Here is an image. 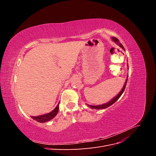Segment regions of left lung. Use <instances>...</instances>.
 <instances>
[{
  "label": "left lung",
  "mask_w": 156,
  "mask_h": 156,
  "mask_svg": "<svg viewBox=\"0 0 156 156\" xmlns=\"http://www.w3.org/2000/svg\"><path fill=\"white\" fill-rule=\"evenodd\" d=\"M112 40L114 41L115 42H116V43L118 45H119L120 47H121L122 48H123V49H124L123 45H122V44H120V42H119V40H118V39L116 38V37H112ZM127 77H128V76H127ZM127 81V79H126V83H125V84H124L123 88L122 89V90L120 92V93H119V94H118V95H117L115 98H113L112 100H111L110 101H108V103H105V104H102V105H90V107L92 108H95V109H102V108H103V109H104V108H107V107H110L111 105H112L113 104V103H115L118 100H119V99L120 98V97L122 96V94H123V92H124V90H125V88H126Z\"/></svg>",
  "instance_id": "1"
}]
</instances>
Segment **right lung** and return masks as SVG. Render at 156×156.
I'll return each instance as SVG.
<instances>
[{
    "mask_svg": "<svg viewBox=\"0 0 156 156\" xmlns=\"http://www.w3.org/2000/svg\"><path fill=\"white\" fill-rule=\"evenodd\" d=\"M58 109H59V103L58 104V105L56 107L55 109L53 111H51V112L48 113V114L46 115H40L37 116H32V118L34 120H36L37 122H41V123H44V122H48L50 120L53 119V118L57 115Z\"/></svg>",
    "mask_w": 156,
    "mask_h": 156,
    "instance_id": "right-lung-1",
    "label": "right lung"
}]
</instances>
